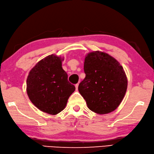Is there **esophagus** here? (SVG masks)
<instances>
[{"label":"esophagus","mask_w":154,"mask_h":154,"mask_svg":"<svg viewBox=\"0 0 154 154\" xmlns=\"http://www.w3.org/2000/svg\"><path fill=\"white\" fill-rule=\"evenodd\" d=\"M78 86H79V83H77V84L75 85V88H76V90H78Z\"/></svg>","instance_id":"34e87169"}]
</instances>
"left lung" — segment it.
Segmentation results:
<instances>
[{
  "label": "left lung",
  "mask_w": 154,
  "mask_h": 154,
  "mask_svg": "<svg viewBox=\"0 0 154 154\" xmlns=\"http://www.w3.org/2000/svg\"><path fill=\"white\" fill-rule=\"evenodd\" d=\"M85 77L78 89L88 107L98 114H106L119 107L127 89L123 67L112 56L94 51L85 56Z\"/></svg>",
  "instance_id": "obj_1"
}]
</instances>
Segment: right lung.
<instances>
[{"mask_svg":"<svg viewBox=\"0 0 154 154\" xmlns=\"http://www.w3.org/2000/svg\"><path fill=\"white\" fill-rule=\"evenodd\" d=\"M64 58L49 55L31 69L27 78V94L39 110L55 115L65 109L75 87L62 67Z\"/></svg>","mask_w":154,"mask_h":154,"instance_id":"obj_1","label":"right lung"}]
</instances>
